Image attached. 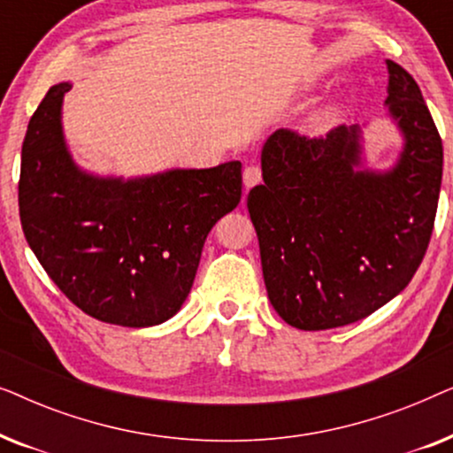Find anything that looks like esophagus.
Returning a JSON list of instances; mask_svg holds the SVG:
<instances>
[{
    "mask_svg": "<svg viewBox=\"0 0 453 453\" xmlns=\"http://www.w3.org/2000/svg\"><path fill=\"white\" fill-rule=\"evenodd\" d=\"M259 181H262V169H259L257 165L245 166V171H243V183H245V188L250 189V188H253V185H257Z\"/></svg>",
    "mask_w": 453,
    "mask_h": 453,
    "instance_id": "esophagus-1",
    "label": "esophagus"
}]
</instances>
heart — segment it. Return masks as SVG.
Masks as SVG:
<instances>
[{"instance_id": "obj_1", "label": "heart", "mask_w": 453, "mask_h": 453, "mask_svg": "<svg viewBox=\"0 0 453 453\" xmlns=\"http://www.w3.org/2000/svg\"><path fill=\"white\" fill-rule=\"evenodd\" d=\"M334 121H336V111L324 109V111H319L318 115L311 117V127L313 129H326V127H330Z\"/></svg>"}]
</instances>
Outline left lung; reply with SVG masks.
Listing matches in <instances>:
<instances>
[{"instance_id": "1", "label": "left lung", "mask_w": 453, "mask_h": 453, "mask_svg": "<svg viewBox=\"0 0 453 453\" xmlns=\"http://www.w3.org/2000/svg\"><path fill=\"white\" fill-rule=\"evenodd\" d=\"M389 113L404 134L388 173L355 171L358 127L324 135L278 129L264 183L247 196L276 313L305 332L367 318L412 280L435 225L443 146L418 84L386 59Z\"/></svg>"}]
</instances>
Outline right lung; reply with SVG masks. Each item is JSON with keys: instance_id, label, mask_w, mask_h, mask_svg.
Returning <instances> with one entry per match:
<instances>
[{"instance_id": "add662e5", "label": "right lung", "mask_w": 453, "mask_h": 453, "mask_svg": "<svg viewBox=\"0 0 453 453\" xmlns=\"http://www.w3.org/2000/svg\"><path fill=\"white\" fill-rule=\"evenodd\" d=\"M70 88H49L24 135V237L86 315L126 327L163 324L188 299L208 233L241 202V163L134 181L86 175L61 134V101Z\"/></svg>"}]
</instances>
